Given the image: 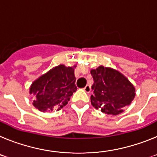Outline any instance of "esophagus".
Listing matches in <instances>:
<instances>
[{
	"mask_svg": "<svg viewBox=\"0 0 157 157\" xmlns=\"http://www.w3.org/2000/svg\"><path fill=\"white\" fill-rule=\"evenodd\" d=\"M83 90H85L86 93H90V90H91L90 86L86 85L85 87H84V89H83Z\"/></svg>",
	"mask_w": 157,
	"mask_h": 157,
	"instance_id": "34e87169",
	"label": "esophagus"
}]
</instances>
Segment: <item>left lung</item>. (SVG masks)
<instances>
[{
    "mask_svg": "<svg viewBox=\"0 0 157 157\" xmlns=\"http://www.w3.org/2000/svg\"><path fill=\"white\" fill-rule=\"evenodd\" d=\"M90 73L94 81L90 101L96 109L116 116L123 112L124 107L131 104L136 94L135 87L121 72L101 65L91 69Z\"/></svg>",
    "mask_w": 157,
    "mask_h": 157,
    "instance_id": "1",
    "label": "left lung"
}]
</instances>
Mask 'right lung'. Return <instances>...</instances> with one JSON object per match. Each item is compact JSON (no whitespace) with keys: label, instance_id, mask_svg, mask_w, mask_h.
<instances>
[{"label":"right lung","instance_id":"right-lung-1","mask_svg":"<svg viewBox=\"0 0 157 157\" xmlns=\"http://www.w3.org/2000/svg\"><path fill=\"white\" fill-rule=\"evenodd\" d=\"M59 64L34 80L30 86V94L35 96L33 105L42 112L59 111L68 103L77 90L75 68Z\"/></svg>","mask_w":157,"mask_h":157}]
</instances>
